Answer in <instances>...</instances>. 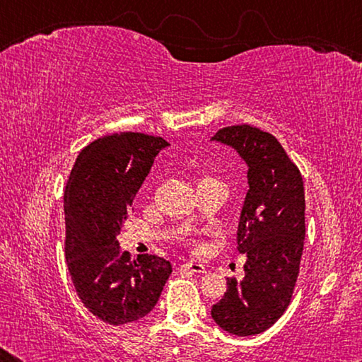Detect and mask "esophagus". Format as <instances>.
Instances as JSON below:
<instances>
[{
	"mask_svg": "<svg viewBox=\"0 0 362 362\" xmlns=\"http://www.w3.org/2000/svg\"><path fill=\"white\" fill-rule=\"evenodd\" d=\"M180 269H187V272H192V273H206V267L201 265V263H196V262L183 263Z\"/></svg>",
	"mask_w": 362,
	"mask_h": 362,
	"instance_id": "obj_1",
	"label": "esophagus"
}]
</instances>
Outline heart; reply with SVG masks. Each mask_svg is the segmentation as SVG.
Listing matches in <instances>:
<instances>
[{"mask_svg":"<svg viewBox=\"0 0 362 362\" xmlns=\"http://www.w3.org/2000/svg\"><path fill=\"white\" fill-rule=\"evenodd\" d=\"M204 179H211V177H203V179H201V180H204Z\"/></svg>","mask_w":362,"mask_h":362,"instance_id":"obj_1","label":"heart"}]
</instances>
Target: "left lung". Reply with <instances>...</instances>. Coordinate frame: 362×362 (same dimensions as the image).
Returning a JSON list of instances; mask_svg holds the SVG:
<instances>
[{"label": "left lung", "instance_id": "1", "mask_svg": "<svg viewBox=\"0 0 362 362\" xmlns=\"http://www.w3.org/2000/svg\"><path fill=\"white\" fill-rule=\"evenodd\" d=\"M211 140L228 145L247 164L249 189L236 243L246 254L244 279L212 306L220 329L238 337L265 332L291 303L305 240L302 174L278 139L249 124L220 129Z\"/></svg>", "mask_w": 362, "mask_h": 362}]
</instances>
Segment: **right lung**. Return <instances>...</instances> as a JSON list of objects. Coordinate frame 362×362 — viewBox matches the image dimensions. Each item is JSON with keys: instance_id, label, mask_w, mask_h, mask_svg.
Returning a JSON list of instances; mask_svg holds the SVG:
<instances>
[{"instance_id": "add662e5", "label": "right lung", "mask_w": 362, "mask_h": 362, "mask_svg": "<svg viewBox=\"0 0 362 362\" xmlns=\"http://www.w3.org/2000/svg\"><path fill=\"white\" fill-rule=\"evenodd\" d=\"M169 144L116 132L79 153L65 187V259L78 297L112 326L142 320L155 308L173 267L158 255L132 260L119 235L155 156Z\"/></svg>"}]
</instances>
